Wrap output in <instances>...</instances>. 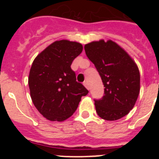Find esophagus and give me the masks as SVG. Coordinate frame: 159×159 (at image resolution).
Listing matches in <instances>:
<instances>
[{
    "label": "esophagus",
    "mask_w": 159,
    "mask_h": 159,
    "mask_svg": "<svg viewBox=\"0 0 159 159\" xmlns=\"http://www.w3.org/2000/svg\"><path fill=\"white\" fill-rule=\"evenodd\" d=\"M84 87H85V88H88V89H89V86H88V81H85V82H84Z\"/></svg>",
    "instance_id": "obj_1"
}]
</instances>
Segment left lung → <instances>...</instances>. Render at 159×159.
I'll list each match as a JSON object with an SVG mask.
<instances>
[{"instance_id": "8db88e82", "label": "left lung", "mask_w": 159, "mask_h": 159, "mask_svg": "<svg viewBox=\"0 0 159 159\" xmlns=\"http://www.w3.org/2000/svg\"><path fill=\"white\" fill-rule=\"evenodd\" d=\"M87 57L95 64L104 85V95L95 100V110L102 119L115 121L134 107L140 91L137 64L122 47L108 40L84 45Z\"/></svg>"}]
</instances>
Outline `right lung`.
<instances>
[{"label": "right lung", "instance_id": "1", "mask_svg": "<svg viewBox=\"0 0 159 159\" xmlns=\"http://www.w3.org/2000/svg\"><path fill=\"white\" fill-rule=\"evenodd\" d=\"M83 51L80 43L57 40L36 56L29 75L32 102L50 121L63 122L71 117L82 96L88 91L76 82L71 64Z\"/></svg>", "mask_w": 159, "mask_h": 159}]
</instances>
